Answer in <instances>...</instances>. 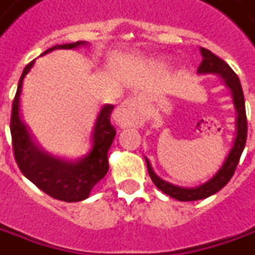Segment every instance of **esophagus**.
<instances>
[{
	"mask_svg": "<svg viewBox=\"0 0 255 255\" xmlns=\"http://www.w3.org/2000/svg\"><path fill=\"white\" fill-rule=\"evenodd\" d=\"M116 119L124 126L137 125L141 119V108L136 100H128L116 111Z\"/></svg>",
	"mask_w": 255,
	"mask_h": 255,
	"instance_id": "obj_1",
	"label": "esophagus"
}]
</instances>
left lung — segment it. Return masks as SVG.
<instances>
[{"label":"left lung","instance_id":"left-lung-1","mask_svg":"<svg viewBox=\"0 0 255 255\" xmlns=\"http://www.w3.org/2000/svg\"><path fill=\"white\" fill-rule=\"evenodd\" d=\"M201 53H202L203 59L201 66L198 67V73H201V74L216 73V74L222 76L227 87L232 90L233 101H235L236 109H237V134H236L233 147H232L230 153L227 155L226 161L220 167L219 171L216 172V175L211 181H208L206 184H203V185L198 188L175 187V185H172L170 182L158 178L153 172L151 165H150L148 160L146 158L148 175H150L151 181L154 182L155 187L158 188L160 191H163L164 194L170 195L171 198H175L178 201H182V202L198 201V199L208 198V196L216 194L218 191H220L222 188L225 187L227 182L230 181V178L233 177V174H235L236 167H237V164L240 161V157H242L244 146H246V140H247V116H246L243 90H242V84H240L239 77H237V74L230 68V66L227 64L225 60H222L216 54H213L211 50L201 47Z\"/></svg>","mask_w":255,"mask_h":255}]
</instances>
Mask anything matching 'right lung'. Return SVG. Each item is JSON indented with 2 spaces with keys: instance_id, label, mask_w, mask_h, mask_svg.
<instances>
[{
  "instance_id": "add662e5",
  "label": "right lung",
  "mask_w": 255,
  "mask_h": 255,
  "mask_svg": "<svg viewBox=\"0 0 255 255\" xmlns=\"http://www.w3.org/2000/svg\"><path fill=\"white\" fill-rule=\"evenodd\" d=\"M81 44H85V42L80 40L76 43L57 44L47 49L43 54L56 49H74ZM33 63L35 60H32L23 68L18 90L12 102L9 128L15 161L18 164L20 172L39 189H42L44 194L64 202L83 201L90 196L94 185L104 178L109 170L108 150L116 134V129L111 124V114L114 111V105H105L101 109L94 129L92 150L83 160L70 163L46 154L32 141L25 125L19 119V95L22 91V81L32 68Z\"/></svg>"
}]
</instances>
